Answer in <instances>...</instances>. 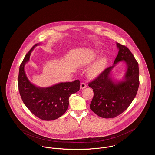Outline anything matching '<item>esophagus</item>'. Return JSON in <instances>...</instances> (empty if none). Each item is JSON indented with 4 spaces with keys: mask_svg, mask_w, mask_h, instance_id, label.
Segmentation results:
<instances>
[{
    "mask_svg": "<svg viewBox=\"0 0 155 155\" xmlns=\"http://www.w3.org/2000/svg\"><path fill=\"white\" fill-rule=\"evenodd\" d=\"M87 87V85L85 82H81L80 84V89H84Z\"/></svg>",
    "mask_w": 155,
    "mask_h": 155,
    "instance_id": "esophagus-1",
    "label": "esophagus"
}]
</instances>
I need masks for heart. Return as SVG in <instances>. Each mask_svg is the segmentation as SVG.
<instances>
[{"label":"heart","instance_id":"obj_1","mask_svg":"<svg viewBox=\"0 0 155 155\" xmlns=\"http://www.w3.org/2000/svg\"><path fill=\"white\" fill-rule=\"evenodd\" d=\"M107 59L106 57H103L89 69L88 74L91 77H95L102 73L107 64Z\"/></svg>","mask_w":155,"mask_h":155}]
</instances>
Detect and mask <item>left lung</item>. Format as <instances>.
<instances>
[{
  "mask_svg": "<svg viewBox=\"0 0 155 155\" xmlns=\"http://www.w3.org/2000/svg\"><path fill=\"white\" fill-rule=\"evenodd\" d=\"M117 46L119 51L113 64L123 60L127 63L125 81L116 84L111 80L110 74L113 66L106 68L88 84L94 91L90 109L102 118H114L123 113L132 103L140 85L137 61L127 47L119 43Z\"/></svg>",
  "mask_w": 155,
  "mask_h": 155,
  "instance_id": "1",
  "label": "left lung"
}]
</instances>
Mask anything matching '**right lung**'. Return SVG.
<instances>
[{
    "label": "right lung",
    "instance_id": "right-lung-1",
    "mask_svg": "<svg viewBox=\"0 0 155 155\" xmlns=\"http://www.w3.org/2000/svg\"><path fill=\"white\" fill-rule=\"evenodd\" d=\"M35 44L28 52L20 66L18 77V90L22 101L37 117L46 121L56 120L61 116L69 104L70 95L80 90V81L61 82L48 88H38L30 82L25 71L24 65L30 60Z\"/></svg>",
    "mask_w": 155,
    "mask_h": 155
}]
</instances>
